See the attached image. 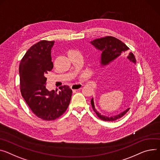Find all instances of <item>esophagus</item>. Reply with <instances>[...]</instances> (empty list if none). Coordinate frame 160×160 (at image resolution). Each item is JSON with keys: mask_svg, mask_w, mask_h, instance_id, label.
Returning a JSON list of instances; mask_svg holds the SVG:
<instances>
[{"mask_svg": "<svg viewBox=\"0 0 160 160\" xmlns=\"http://www.w3.org/2000/svg\"><path fill=\"white\" fill-rule=\"evenodd\" d=\"M83 86V84L82 83H75L73 85H72L71 86V89L72 90H74V91H77V90H79Z\"/></svg>", "mask_w": 160, "mask_h": 160, "instance_id": "esophagus-1", "label": "esophagus"}]
</instances>
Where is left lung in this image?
Here are the masks:
<instances>
[{
  "label": "left lung",
  "mask_w": 160,
  "mask_h": 160,
  "mask_svg": "<svg viewBox=\"0 0 160 160\" xmlns=\"http://www.w3.org/2000/svg\"><path fill=\"white\" fill-rule=\"evenodd\" d=\"M91 44L95 47L99 51H101V57H100V67L104 68L106 66H108L115 59L122 57L126 53L129 52V48L124 44L123 42L119 39L112 36H106L99 39H96L90 42ZM127 59L129 62L133 63L136 65L137 61L133 53L129 52ZM91 103L92 109L96 112L97 115L101 120L106 121H113L117 119L121 118L124 116L128 111L129 110L127 108L126 110L113 115H104L99 113L96 109L94 106V98H92L91 100Z\"/></svg>",
  "instance_id": "1"
}]
</instances>
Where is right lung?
I'll return each mask as SVG.
<instances>
[{
  "instance_id": "1",
  "label": "right lung",
  "mask_w": 160,
  "mask_h": 160,
  "mask_svg": "<svg viewBox=\"0 0 160 160\" xmlns=\"http://www.w3.org/2000/svg\"><path fill=\"white\" fill-rule=\"evenodd\" d=\"M54 42L42 40L36 43L26 52L19 66L22 96L33 113L45 121L62 115L72 96L67 85L62 86L59 91L46 88V75L53 67L51 50Z\"/></svg>"
}]
</instances>
